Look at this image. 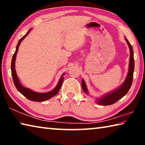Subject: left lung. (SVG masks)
Here are the masks:
<instances>
[{
	"label": "left lung",
	"instance_id": "1",
	"mask_svg": "<svg viewBox=\"0 0 145 145\" xmlns=\"http://www.w3.org/2000/svg\"><path fill=\"white\" fill-rule=\"evenodd\" d=\"M125 39L127 43L128 44L130 49L129 67L127 77L123 83L120 86L116 88V89H114L111 92H109V93H106L105 95H103L102 97L97 98L96 102L97 104L100 105H109L114 104L117 101H118L120 99H121L122 97H123L127 94V92L129 91V90L131 87L134 70V51L132 46L129 42L128 40L126 38H125ZM82 88L86 94H87L88 95H89L86 84V82L83 78L82 79Z\"/></svg>",
	"mask_w": 145,
	"mask_h": 145
}]
</instances>
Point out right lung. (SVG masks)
Listing matches in <instances>:
<instances>
[{
	"label": "right lung",
	"instance_id": "obj_1",
	"mask_svg": "<svg viewBox=\"0 0 145 145\" xmlns=\"http://www.w3.org/2000/svg\"><path fill=\"white\" fill-rule=\"evenodd\" d=\"M31 29H29L27 33L26 34H25L22 38L20 40H19L18 44H17L15 52L13 54V58H12V61H11V75L12 77H13V80L14 82V84L16 88V89H18V91L22 94L24 97H25L27 99L31 100V101L34 102H43L45 101V100H47L48 99H51V98L55 96L56 95H57L58 92L59 91V90L61 88V86H62L64 77L63 76L65 75V73H63L62 75H61V78H59V80L57 83V84L56 86L54 88V89L50 91L46 92V93H39V92H36L34 91H33L29 88H27L24 87V86L21 84L19 78L17 76V74L16 73V70H15V61H16V54L17 52H18L19 46L20 45L22 41L24 40V39L28 35L31 31Z\"/></svg>",
	"mask_w": 145,
	"mask_h": 145
}]
</instances>
